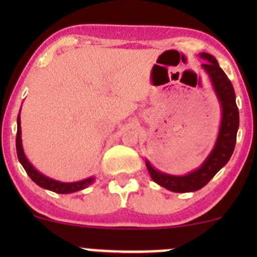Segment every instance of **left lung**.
Here are the masks:
<instances>
[{
    "mask_svg": "<svg viewBox=\"0 0 257 257\" xmlns=\"http://www.w3.org/2000/svg\"><path fill=\"white\" fill-rule=\"evenodd\" d=\"M199 57L205 60L202 69L206 72L213 84L221 106V123L215 145L203 162L202 166L186 175H170L152 167L146 159V168L150 176L156 184L172 191V192L185 193L194 192L208 184L221 168L227 164L234 151L237 132L239 128V112L235 104V94L233 85L226 73L219 66V63L211 54L199 53Z\"/></svg>",
    "mask_w": 257,
    "mask_h": 257,
    "instance_id": "left-lung-1",
    "label": "left lung"
}]
</instances>
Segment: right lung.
<instances>
[{
  "instance_id": "obj_1",
  "label": "right lung",
  "mask_w": 257,
  "mask_h": 257,
  "mask_svg": "<svg viewBox=\"0 0 257 257\" xmlns=\"http://www.w3.org/2000/svg\"><path fill=\"white\" fill-rule=\"evenodd\" d=\"M18 132H17V155L18 159L22 163L23 168L25 169V172L28 173V175L30 176V179L35 184H37L40 187L46 188V190L52 191V192L55 193H73L77 192V191L84 190L88 186L91 185L95 180V176H90V178L81 180V181L76 182H61L58 181V180H54L52 178H48V176L43 175L42 173H40L32 164L29 162V159L26 158L24 149H23V143H22V126H20V111L19 114H18Z\"/></svg>"
}]
</instances>
